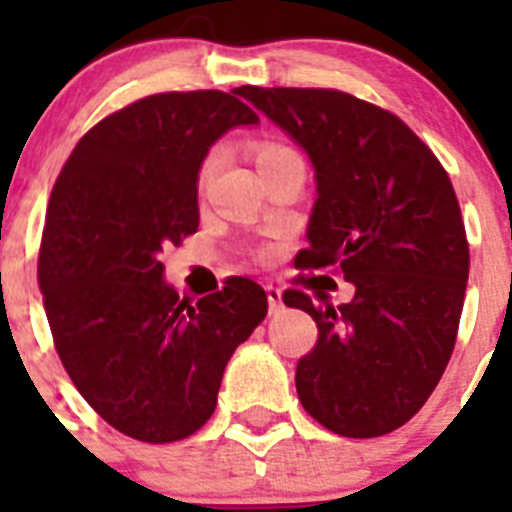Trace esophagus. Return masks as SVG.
<instances>
[{
    "mask_svg": "<svg viewBox=\"0 0 512 512\" xmlns=\"http://www.w3.org/2000/svg\"><path fill=\"white\" fill-rule=\"evenodd\" d=\"M266 297H269V312H271V315L282 310V289L274 287V284H266Z\"/></svg>",
    "mask_w": 512,
    "mask_h": 512,
    "instance_id": "esophagus-1",
    "label": "esophagus"
}]
</instances>
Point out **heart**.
I'll list each match as a JSON object with an SVG mask.
<instances>
[{"label":"heart","instance_id":"heart-1","mask_svg":"<svg viewBox=\"0 0 512 512\" xmlns=\"http://www.w3.org/2000/svg\"><path fill=\"white\" fill-rule=\"evenodd\" d=\"M287 153H295V151L287 146H282V143H259V146L253 148V161H256V166H259V169H264L266 164H271V161H277V158L287 156ZM212 169H215V156H210L205 164H202L200 182H207V176L212 174Z\"/></svg>","mask_w":512,"mask_h":512}]
</instances>
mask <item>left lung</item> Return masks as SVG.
<instances>
[{"label": "left lung", "instance_id": "obj_1", "mask_svg": "<svg viewBox=\"0 0 512 512\" xmlns=\"http://www.w3.org/2000/svg\"><path fill=\"white\" fill-rule=\"evenodd\" d=\"M235 94L315 166L297 264L333 266L356 287L343 305L282 295L318 323V343L297 361L302 408L346 438L397 431L436 390L459 333L469 243L449 174L400 117L354 94L251 84Z\"/></svg>", "mask_w": 512, "mask_h": 512}]
</instances>
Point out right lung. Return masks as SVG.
<instances>
[{
    "label": "right lung",
    "mask_w": 512,
    "mask_h": 512,
    "mask_svg": "<svg viewBox=\"0 0 512 512\" xmlns=\"http://www.w3.org/2000/svg\"><path fill=\"white\" fill-rule=\"evenodd\" d=\"M233 94H151L99 120L45 212L38 284L58 359L94 413L138 441L200 431L225 364L269 310L246 277L197 302L161 279L158 253L200 225L197 174L210 146L259 122Z\"/></svg>",
    "instance_id": "obj_1"
}]
</instances>
